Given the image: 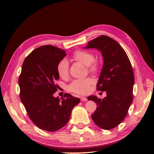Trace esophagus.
I'll list each match as a JSON object with an SVG mask.
<instances>
[{
    "label": "esophagus",
    "instance_id": "1",
    "mask_svg": "<svg viewBox=\"0 0 154 154\" xmlns=\"http://www.w3.org/2000/svg\"><path fill=\"white\" fill-rule=\"evenodd\" d=\"M81 101H87V99L86 97H81Z\"/></svg>",
    "mask_w": 154,
    "mask_h": 154
}]
</instances>
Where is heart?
Wrapping results in <instances>:
<instances>
[{
	"label": "heart",
	"mask_w": 154,
	"mask_h": 154,
	"mask_svg": "<svg viewBox=\"0 0 154 154\" xmlns=\"http://www.w3.org/2000/svg\"><path fill=\"white\" fill-rule=\"evenodd\" d=\"M75 60L79 61L86 66H89V71L91 73H96L99 70V65L97 61H94V55L91 51L85 50H77L73 55ZM59 76L65 79L69 74L68 61L63 59L60 61L57 67ZM92 80L89 78L85 79L75 80L69 86V90L71 92L79 94H87L89 91L90 85Z\"/></svg>",
	"instance_id": "obj_1"
}]
</instances>
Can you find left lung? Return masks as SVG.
<instances>
[{"mask_svg": "<svg viewBox=\"0 0 154 154\" xmlns=\"http://www.w3.org/2000/svg\"><path fill=\"white\" fill-rule=\"evenodd\" d=\"M85 48H95L102 54L103 66L97 88L106 92V97L103 99L94 95L88 97L97 105L91 118L100 128L112 129L122 122L132 103V67L124 49L107 35L91 40Z\"/></svg>", "mask_w": 154, "mask_h": 154, "instance_id": "left-lung-1", "label": "left lung"}]
</instances>
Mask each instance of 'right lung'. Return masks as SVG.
Instances as JSON below:
<instances>
[{
	"label": "right lung",
	"instance_id": "1",
	"mask_svg": "<svg viewBox=\"0 0 154 154\" xmlns=\"http://www.w3.org/2000/svg\"><path fill=\"white\" fill-rule=\"evenodd\" d=\"M63 50L51 45L32 51L22 64L18 83L20 97L28 116L40 129L54 132L66 125L79 98L66 93L54 97L58 85L57 65L65 57Z\"/></svg>",
	"mask_w": 154,
	"mask_h": 154
}]
</instances>
